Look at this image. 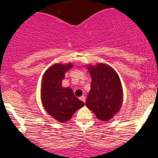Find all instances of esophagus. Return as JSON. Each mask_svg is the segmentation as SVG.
<instances>
[{"mask_svg":"<svg viewBox=\"0 0 158 158\" xmlns=\"http://www.w3.org/2000/svg\"><path fill=\"white\" fill-rule=\"evenodd\" d=\"M80 99L82 100L83 102H85V95H82V96L80 97Z\"/></svg>","mask_w":158,"mask_h":158,"instance_id":"obj_1","label":"esophagus"}]
</instances>
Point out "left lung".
Wrapping results in <instances>:
<instances>
[{
	"mask_svg": "<svg viewBox=\"0 0 158 158\" xmlns=\"http://www.w3.org/2000/svg\"><path fill=\"white\" fill-rule=\"evenodd\" d=\"M92 78L91 90L85 106L95 113L97 118L106 122L120 109L122 102V89L116 72L107 65L98 63L89 66Z\"/></svg>",
	"mask_w": 158,
	"mask_h": 158,
	"instance_id": "1",
	"label": "left lung"
}]
</instances>
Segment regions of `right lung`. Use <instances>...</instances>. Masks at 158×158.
<instances>
[{"label":"right lung","instance_id":"add662e5","mask_svg":"<svg viewBox=\"0 0 158 158\" xmlns=\"http://www.w3.org/2000/svg\"><path fill=\"white\" fill-rule=\"evenodd\" d=\"M72 66L71 63H57L49 67L43 77L41 99L44 107L49 115L60 122H68L75 111L85 105L75 96L71 89L62 86L65 73Z\"/></svg>","mask_w":158,"mask_h":158}]
</instances>
